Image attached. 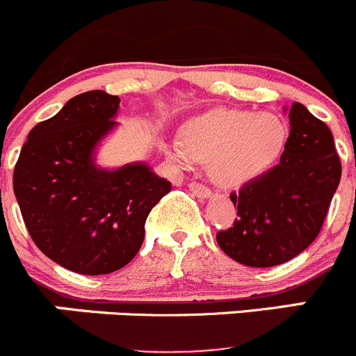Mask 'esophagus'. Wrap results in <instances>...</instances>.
Segmentation results:
<instances>
[{
  "label": "esophagus",
  "instance_id": "esophagus-1",
  "mask_svg": "<svg viewBox=\"0 0 356 356\" xmlns=\"http://www.w3.org/2000/svg\"><path fill=\"white\" fill-rule=\"evenodd\" d=\"M190 190L192 193H195L197 197H202V199H209L211 197V190L207 186L200 185V183H190Z\"/></svg>",
  "mask_w": 356,
  "mask_h": 356
}]
</instances>
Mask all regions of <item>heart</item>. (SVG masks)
Instances as JSON below:
<instances>
[{"label": "heart", "instance_id": "heart-1", "mask_svg": "<svg viewBox=\"0 0 356 356\" xmlns=\"http://www.w3.org/2000/svg\"><path fill=\"white\" fill-rule=\"evenodd\" d=\"M183 136H170L163 150L178 166L211 161L216 183L238 188L268 173L284 152L287 128L277 115L216 108L192 119Z\"/></svg>", "mask_w": 356, "mask_h": 356}]
</instances>
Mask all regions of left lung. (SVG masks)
Instances as JSON below:
<instances>
[{"label": "left lung", "instance_id": "left-lung-1", "mask_svg": "<svg viewBox=\"0 0 356 356\" xmlns=\"http://www.w3.org/2000/svg\"><path fill=\"white\" fill-rule=\"evenodd\" d=\"M291 133L280 164L230 199L237 207L234 227L218 232L221 251L254 268L282 265L316 238L341 179V163L330 129L294 102Z\"/></svg>", "mask_w": 356, "mask_h": 356}]
</instances>
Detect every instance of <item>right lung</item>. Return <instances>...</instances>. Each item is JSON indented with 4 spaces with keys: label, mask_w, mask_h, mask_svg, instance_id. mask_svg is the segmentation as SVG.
<instances>
[{
    "label": "right lung",
    "mask_w": 356,
    "mask_h": 356,
    "mask_svg": "<svg viewBox=\"0 0 356 356\" xmlns=\"http://www.w3.org/2000/svg\"><path fill=\"white\" fill-rule=\"evenodd\" d=\"M119 97L102 90L70 98L31 129L13 171L24 223L43 254L83 275L128 265L145 237L152 207L171 183L149 164H97V150L118 128Z\"/></svg>",
    "instance_id": "right-lung-1"
}]
</instances>
